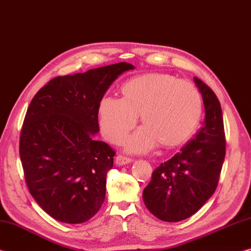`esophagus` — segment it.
<instances>
[{
  "label": "esophagus",
  "mask_w": 251,
  "mask_h": 251,
  "mask_svg": "<svg viewBox=\"0 0 251 251\" xmlns=\"http://www.w3.org/2000/svg\"><path fill=\"white\" fill-rule=\"evenodd\" d=\"M133 161V159L130 158V157H127L124 155H118L115 159V163L118 166H122V165H126V164H129Z\"/></svg>",
  "instance_id": "1"
}]
</instances>
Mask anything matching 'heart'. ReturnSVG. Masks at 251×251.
Wrapping results in <instances>:
<instances>
[{"label":"heart","mask_w":251,"mask_h":251,"mask_svg":"<svg viewBox=\"0 0 251 251\" xmlns=\"http://www.w3.org/2000/svg\"><path fill=\"white\" fill-rule=\"evenodd\" d=\"M123 99L105 97L99 107L101 133L108 142L120 144L141 118L143 128L127 142L130 151L141 152L157 144L176 147L197 128L202 99L196 85L163 73L136 76L124 84Z\"/></svg>","instance_id":"b5f03b06"}]
</instances>
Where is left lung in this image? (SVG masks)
Wrapping results in <instances>:
<instances>
[{
    "mask_svg": "<svg viewBox=\"0 0 251 251\" xmlns=\"http://www.w3.org/2000/svg\"><path fill=\"white\" fill-rule=\"evenodd\" d=\"M194 80L202 96L203 125L179 152L152 172L143 192L147 209L163 222H180L201 209L217 188L226 154L219 100L201 79Z\"/></svg>",
    "mask_w": 251,
    "mask_h": 251,
    "instance_id": "obj_1",
    "label": "left lung"
}]
</instances>
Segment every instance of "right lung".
I'll return each mask as SVG.
<instances>
[{
	"label": "right lung",
	"instance_id": "right-lung-1",
	"mask_svg": "<svg viewBox=\"0 0 251 251\" xmlns=\"http://www.w3.org/2000/svg\"><path fill=\"white\" fill-rule=\"evenodd\" d=\"M133 69L122 62L57 76L28 106L20 136L25 181L42 209L58 222H87L105 201L115 151L94 138L99 107L110 84Z\"/></svg>",
	"mask_w": 251,
	"mask_h": 251
}]
</instances>
